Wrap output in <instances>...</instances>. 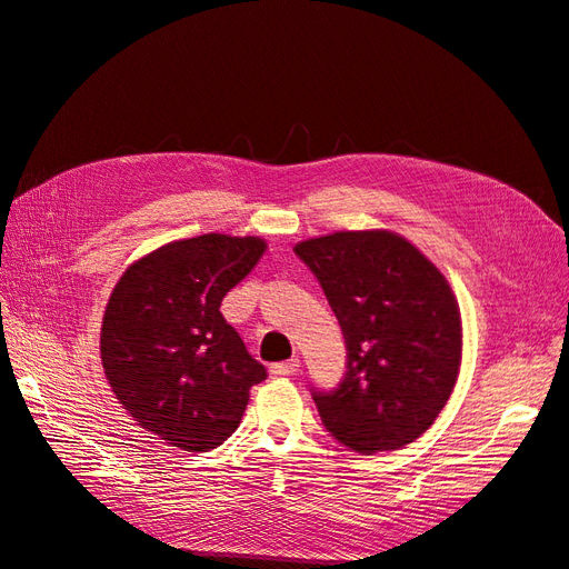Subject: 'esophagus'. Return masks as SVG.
Masks as SVG:
<instances>
[{
    "mask_svg": "<svg viewBox=\"0 0 569 569\" xmlns=\"http://www.w3.org/2000/svg\"><path fill=\"white\" fill-rule=\"evenodd\" d=\"M298 368H300V359H290V361L273 363L271 373L273 376H293V373H298Z\"/></svg>",
    "mask_w": 569,
    "mask_h": 569,
    "instance_id": "34e87169",
    "label": "esophagus"
}]
</instances>
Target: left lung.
I'll return each mask as SVG.
<instances>
[{"label": "left lung", "instance_id": "obj_1", "mask_svg": "<svg viewBox=\"0 0 569 569\" xmlns=\"http://www.w3.org/2000/svg\"><path fill=\"white\" fill-rule=\"evenodd\" d=\"M347 341L339 388L312 390L322 425L351 451H398L451 398L463 359L460 308L446 276L390 230H339L296 244Z\"/></svg>", "mask_w": 569, "mask_h": 569}]
</instances>
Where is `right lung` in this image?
<instances>
[{
	"label": "right lung",
	"instance_id": "right-lung-1",
	"mask_svg": "<svg viewBox=\"0 0 569 569\" xmlns=\"http://www.w3.org/2000/svg\"><path fill=\"white\" fill-rule=\"evenodd\" d=\"M263 252L261 237L208 232L157 247L118 279L101 322V366L140 429L183 451H210L240 427L267 368L220 302Z\"/></svg>",
	"mask_w": 569,
	"mask_h": 569
}]
</instances>
